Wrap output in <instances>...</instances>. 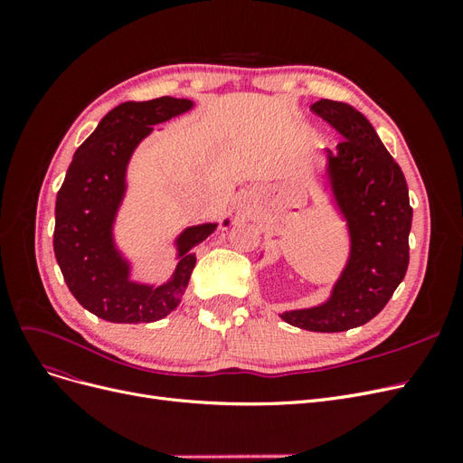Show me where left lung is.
Wrapping results in <instances>:
<instances>
[{"mask_svg": "<svg viewBox=\"0 0 463 463\" xmlns=\"http://www.w3.org/2000/svg\"><path fill=\"white\" fill-rule=\"evenodd\" d=\"M311 109L344 138L326 150V174L352 250L326 303L282 318L311 332H344L381 313L408 272L413 208L402 167L361 111L334 100H318Z\"/></svg>", "mask_w": 463, "mask_h": 463, "instance_id": "left-lung-1", "label": "left lung"}]
</instances>
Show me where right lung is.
Returning <instances> with one entry per match:
<instances>
[{
    "label": "right lung",
    "mask_w": 463,
    "mask_h": 463,
    "mask_svg": "<svg viewBox=\"0 0 463 463\" xmlns=\"http://www.w3.org/2000/svg\"><path fill=\"white\" fill-rule=\"evenodd\" d=\"M191 108V100L172 96L119 104L77 148L65 174L55 201L53 253L69 291L98 318L137 325L170 315L197 262L191 249L216 230V223H201L181 233L175 241V272L170 282L158 288L131 282L129 262L119 255L111 235L133 150L154 131L152 125Z\"/></svg>",
    "instance_id": "1"
}]
</instances>
